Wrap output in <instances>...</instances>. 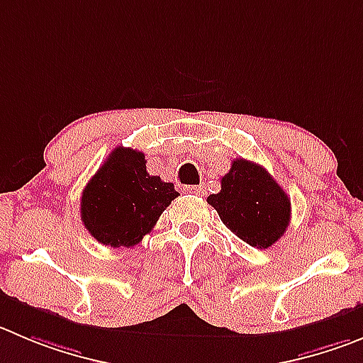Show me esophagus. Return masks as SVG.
<instances>
[{
    "label": "esophagus",
    "mask_w": 363,
    "mask_h": 363,
    "mask_svg": "<svg viewBox=\"0 0 363 363\" xmlns=\"http://www.w3.org/2000/svg\"><path fill=\"white\" fill-rule=\"evenodd\" d=\"M184 193H191V195H197V197H201V195H204L206 193V189H204V186H186Z\"/></svg>",
    "instance_id": "1"
}]
</instances>
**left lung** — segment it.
<instances>
[{
  "label": "left lung",
  "instance_id": "8db88e82",
  "mask_svg": "<svg viewBox=\"0 0 363 363\" xmlns=\"http://www.w3.org/2000/svg\"><path fill=\"white\" fill-rule=\"evenodd\" d=\"M208 204L240 240L269 249L284 235L290 222V199L263 166L235 159L222 177V189L209 195Z\"/></svg>",
  "mask_w": 363,
  "mask_h": 363
}]
</instances>
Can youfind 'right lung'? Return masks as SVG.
<instances>
[{
	"mask_svg": "<svg viewBox=\"0 0 363 363\" xmlns=\"http://www.w3.org/2000/svg\"><path fill=\"white\" fill-rule=\"evenodd\" d=\"M177 195L172 182L148 174L143 152L118 147L84 188L80 216L104 245L132 247Z\"/></svg>",
	"mask_w": 363,
	"mask_h": 363,
	"instance_id": "right-lung-1",
	"label": "right lung"
}]
</instances>
